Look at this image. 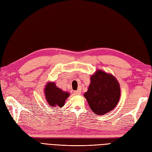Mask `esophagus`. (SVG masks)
I'll return each mask as SVG.
<instances>
[{
	"label": "esophagus",
	"instance_id": "esophagus-1",
	"mask_svg": "<svg viewBox=\"0 0 152 152\" xmlns=\"http://www.w3.org/2000/svg\"><path fill=\"white\" fill-rule=\"evenodd\" d=\"M75 94L76 95H81V91L80 90H77L75 91Z\"/></svg>",
	"mask_w": 152,
	"mask_h": 152
}]
</instances>
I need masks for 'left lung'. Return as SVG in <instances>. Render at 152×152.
<instances>
[{
  "instance_id": "obj_1",
  "label": "left lung",
  "mask_w": 152,
  "mask_h": 152,
  "mask_svg": "<svg viewBox=\"0 0 152 152\" xmlns=\"http://www.w3.org/2000/svg\"><path fill=\"white\" fill-rule=\"evenodd\" d=\"M91 110L96 115H104L113 110L121 96L120 85L115 76L97 69L90 76V84L85 93Z\"/></svg>"
}]
</instances>
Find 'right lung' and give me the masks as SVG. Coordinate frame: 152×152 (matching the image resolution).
Masks as SVG:
<instances>
[{"label":"right lung","instance_id":"right-lung-1","mask_svg":"<svg viewBox=\"0 0 152 152\" xmlns=\"http://www.w3.org/2000/svg\"><path fill=\"white\" fill-rule=\"evenodd\" d=\"M44 94L45 99L50 107H62L65 104L66 99L69 96L70 94L67 91H64L58 88L54 82H47Z\"/></svg>","mask_w":152,"mask_h":152}]
</instances>
